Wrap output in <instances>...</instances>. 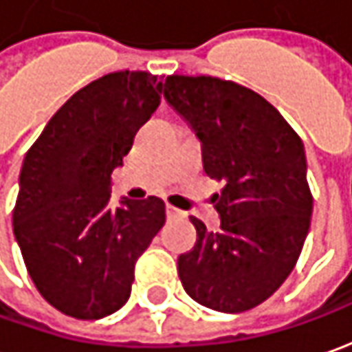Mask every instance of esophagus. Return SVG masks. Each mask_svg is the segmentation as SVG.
Masks as SVG:
<instances>
[{
	"label": "esophagus",
	"instance_id": "obj_1",
	"mask_svg": "<svg viewBox=\"0 0 352 352\" xmlns=\"http://www.w3.org/2000/svg\"><path fill=\"white\" fill-rule=\"evenodd\" d=\"M165 214H167V218H169V220H173V218H183V216H185L183 210H179V208L171 206V204H167V206H165Z\"/></svg>",
	"mask_w": 352,
	"mask_h": 352
}]
</instances>
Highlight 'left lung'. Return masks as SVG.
<instances>
[{
	"instance_id": "left-lung-1",
	"label": "left lung",
	"mask_w": 352,
	"mask_h": 352,
	"mask_svg": "<svg viewBox=\"0 0 352 352\" xmlns=\"http://www.w3.org/2000/svg\"><path fill=\"white\" fill-rule=\"evenodd\" d=\"M164 97L197 134L202 165L224 181L220 230L199 218L197 243L177 261L183 288L206 308L239 314L278 290L296 265L311 218L304 144L261 95L210 76H169Z\"/></svg>"
}]
</instances>
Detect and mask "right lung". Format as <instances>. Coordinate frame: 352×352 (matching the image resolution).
Returning <instances> with one entry per match:
<instances>
[{"label": "right lung", "instance_id": "right-lung-1", "mask_svg": "<svg viewBox=\"0 0 352 352\" xmlns=\"http://www.w3.org/2000/svg\"><path fill=\"white\" fill-rule=\"evenodd\" d=\"M164 81L115 72L74 93L31 146L19 175L13 234L43 298L101 320L130 298L134 265L165 224L157 197L111 204V175L160 107Z\"/></svg>", "mask_w": 352, "mask_h": 352}]
</instances>
